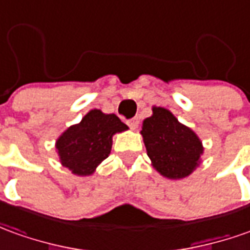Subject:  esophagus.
Returning a JSON list of instances; mask_svg holds the SVG:
<instances>
[{
	"label": "esophagus",
	"mask_w": 250,
	"mask_h": 250,
	"mask_svg": "<svg viewBox=\"0 0 250 250\" xmlns=\"http://www.w3.org/2000/svg\"><path fill=\"white\" fill-rule=\"evenodd\" d=\"M127 123H128V125H130L132 130H137L138 125H139V119H138V118H132V119L128 120Z\"/></svg>",
	"instance_id": "esophagus-1"
}]
</instances>
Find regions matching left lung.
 Instances as JSON below:
<instances>
[{"mask_svg":"<svg viewBox=\"0 0 250 250\" xmlns=\"http://www.w3.org/2000/svg\"><path fill=\"white\" fill-rule=\"evenodd\" d=\"M151 111L153 115L143 120L141 130L151 165L167 179H186L202 162L203 143L169 109L154 105Z\"/></svg>","mask_w":250,"mask_h":250,"instance_id":"8db88e82","label":"left lung"}]
</instances>
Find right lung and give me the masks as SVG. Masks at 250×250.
Wrapping results in <instances>:
<instances>
[{"label":"right lung","instance_id":"1","mask_svg":"<svg viewBox=\"0 0 250 250\" xmlns=\"http://www.w3.org/2000/svg\"><path fill=\"white\" fill-rule=\"evenodd\" d=\"M128 127L115 115L90 109L83 120L59 135L55 142L62 167L76 176H92L112 149V138Z\"/></svg>","mask_w":250,"mask_h":250}]
</instances>
